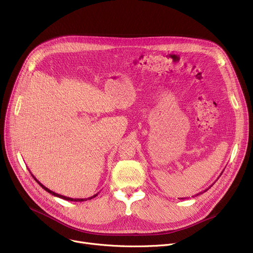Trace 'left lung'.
Masks as SVG:
<instances>
[{
    "label": "left lung",
    "mask_w": 253,
    "mask_h": 253,
    "mask_svg": "<svg viewBox=\"0 0 253 253\" xmlns=\"http://www.w3.org/2000/svg\"><path fill=\"white\" fill-rule=\"evenodd\" d=\"M221 173H222V172H221ZM221 173H220V175H221ZM220 175H219V176H220ZM216 180H217V179H216ZM211 187H212V184H211V185H210V187H209V188H211ZM209 188H208V189H206V190H205V191H203V193H205V192H206V191H208V190H209ZM200 194H202V192H201V193H200ZM180 199H183V198H180Z\"/></svg>",
    "instance_id": "1"
}]
</instances>
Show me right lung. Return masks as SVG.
I'll list each match as a JSON object with an SVG mask.
<instances>
[{
    "mask_svg": "<svg viewBox=\"0 0 253 253\" xmlns=\"http://www.w3.org/2000/svg\"><path fill=\"white\" fill-rule=\"evenodd\" d=\"M33 175V174H32ZM33 177L35 178V180L41 185V187L46 191V192H48V193H50L51 195H53V196H55V197H58V198H61V199H64V200H66V201H75V202H83V201H87V200H91L92 198H95L96 196H97V194H95V195H93L92 197H89V198H85V199H74V198H70V197H65V196H62V195H59V194H57V193H54V192H52L51 190H49L48 188H46L44 184H42L41 182H40L34 175H33Z\"/></svg>",
    "mask_w": 253,
    "mask_h": 253,
    "instance_id": "right-lung-1",
    "label": "right lung"
}]
</instances>
